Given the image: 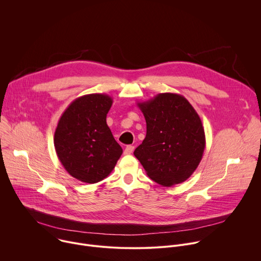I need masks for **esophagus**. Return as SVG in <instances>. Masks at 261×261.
Instances as JSON below:
<instances>
[{
    "instance_id": "1",
    "label": "esophagus",
    "mask_w": 261,
    "mask_h": 261,
    "mask_svg": "<svg viewBox=\"0 0 261 261\" xmlns=\"http://www.w3.org/2000/svg\"><path fill=\"white\" fill-rule=\"evenodd\" d=\"M134 150H135V147L132 146V145H128V146H126L125 149H124V154H125V155H129V154H132V153L134 152Z\"/></svg>"
}]
</instances>
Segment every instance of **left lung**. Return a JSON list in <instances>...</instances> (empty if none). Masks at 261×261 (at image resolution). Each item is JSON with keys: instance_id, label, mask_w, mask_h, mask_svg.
I'll return each mask as SVG.
<instances>
[{"instance_id": "1", "label": "left lung", "mask_w": 261, "mask_h": 261, "mask_svg": "<svg viewBox=\"0 0 261 261\" xmlns=\"http://www.w3.org/2000/svg\"><path fill=\"white\" fill-rule=\"evenodd\" d=\"M138 106L147 134L134 154L148 176L164 187L187 180L198 167L206 144L198 113L185 97L173 93L158 94Z\"/></svg>"}]
</instances>
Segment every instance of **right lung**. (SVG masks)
I'll list each match as a JSON object with an SVG mask.
<instances>
[{"label":"right lung","mask_w":261,"mask_h":261,"mask_svg":"<svg viewBox=\"0 0 261 261\" xmlns=\"http://www.w3.org/2000/svg\"><path fill=\"white\" fill-rule=\"evenodd\" d=\"M113 100L106 94H89L70 103L54 135L57 156L74 178L96 184L107 177L122 149L107 125Z\"/></svg>","instance_id":"obj_1"}]
</instances>
